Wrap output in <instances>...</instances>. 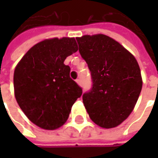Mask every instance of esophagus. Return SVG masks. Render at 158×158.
<instances>
[{"label":"esophagus","mask_w":158,"mask_h":158,"mask_svg":"<svg viewBox=\"0 0 158 158\" xmlns=\"http://www.w3.org/2000/svg\"><path fill=\"white\" fill-rule=\"evenodd\" d=\"M76 82H77V84H79V86H82V81H81V79H76Z\"/></svg>","instance_id":"34e87169"}]
</instances>
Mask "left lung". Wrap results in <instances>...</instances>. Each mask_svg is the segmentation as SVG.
I'll return each mask as SVG.
<instances>
[{
    "instance_id": "left-lung-1",
    "label": "left lung",
    "mask_w": 158,
    "mask_h": 158,
    "mask_svg": "<svg viewBox=\"0 0 158 158\" xmlns=\"http://www.w3.org/2000/svg\"><path fill=\"white\" fill-rule=\"evenodd\" d=\"M91 72L93 86L83 102L96 125L116 127L132 112L142 89L139 65L122 45L104 34L76 38Z\"/></svg>"
}]
</instances>
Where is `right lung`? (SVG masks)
I'll use <instances>...</instances> for the list:
<instances>
[{
  "mask_svg": "<svg viewBox=\"0 0 158 158\" xmlns=\"http://www.w3.org/2000/svg\"><path fill=\"white\" fill-rule=\"evenodd\" d=\"M78 51L74 38L46 39L27 52L14 73L15 96L33 124L52 130L63 125L82 89L69 77L64 60Z\"/></svg>",
  "mask_w": 158,
  "mask_h": 158,
  "instance_id": "right-lung-1",
  "label": "right lung"
}]
</instances>
